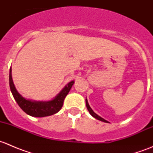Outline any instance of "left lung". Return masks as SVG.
<instances>
[{
	"mask_svg": "<svg viewBox=\"0 0 153 153\" xmlns=\"http://www.w3.org/2000/svg\"><path fill=\"white\" fill-rule=\"evenodd\" d=\"M86 108H87L88 111H89V113H90V115H92V117H94V118H96V119L99 120V121H104V122H106V123H109L107 121H106L105 119H104V118H103L100 117L99 115H98L96 113H95V112H93V110H92V109H91V107H90V106H89V104H88L87 99H86Z\"/></svg>",
	"mask_w": 153,
	"mask_h": 153,
	"instance_id": "obj_1",
	"label": "left lung"
}]
</instances>
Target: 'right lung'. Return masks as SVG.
I'll return each instance as SVG.
<instances>
[{
    "mask_svg": "<svg viewBox=\"0 0 153 153\" xmlns=\"http://www.w3.org/2000/svg\"><path fill=\"white\" fill-rule=\"evenodd\" d=\"M74 84V81L69 83L63 88L62 90L52 100L49 101H35L26 99L17 91L14 85L12 78V69H10V86L12 95L17 104L22 109L23 111L28 115L33 117H46L57 113L62 107L64 98L69 93V90Z\"/></svg>",
    "mask_w": 153,
    "mask_h": 153,
    "instance_id": "add662e5",
    "label": "right lung"
}]
</instances>
